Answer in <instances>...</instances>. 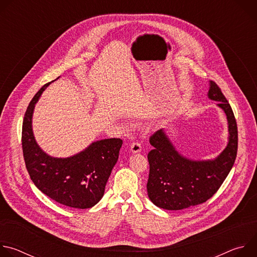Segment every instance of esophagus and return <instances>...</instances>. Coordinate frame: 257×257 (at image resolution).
<instances>
[{"label": "esophagus", "mask_w": 257, "mask_h": 257, "mask_svg": "<svg viewBox=\"0 0 257 257\" xmlns=\"http://www.w3.org/2000/svg\"><path fill=\"white\" fill-rule=\"evenodd\" d=\"M130 151H131L133 154L140 153V152H141V144H140V142L135 141V142L131 143V145H130Z\"/></svg>", "instance_id": "1"}]
</instances>
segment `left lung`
<instances>
[{"instance_id": "8db88e82", "label": "left lung", "mask_w": 257, "mask_h": 257, "mask_svg": "<svg viewBox=\"0 0 257 257\" xmlns=\"http://www.w3.org/2000/svg\"><path fill=\"white\" fill-rule=\"evenodd\" d=\"M207 96L217 101L228 121V144L213 160L195 161L182 156L164 128L154 133V146L149 155L150 176L146 188L150 199L157 206L180 210L205 202L223 184L229 175L238 150V129L232 107L215 82L209 81Z\"/></svg>"}]
</instances>
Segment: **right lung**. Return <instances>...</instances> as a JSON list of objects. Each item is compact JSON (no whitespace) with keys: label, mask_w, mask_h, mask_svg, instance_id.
Instances as JSON below:
<instances>
[{"label":"right lung","mask_w":257,"mask_h":257,"mask_svg":"<svg viewBox=\"0 0 257 257\" xmlns=\"http://www.w3.org/2000/svg\"><path fill=\"white\" fill-rule=\"evenodd\" d=\"M52 82L45 84L33 96L24 115L22 150L25 166L34 185L53 200L69 207L89 208L103 196L123 141L120 138L97 140L69 158L46 154L35 141L32 116L35 103Z\"/></svg>","instance_id":"right-lung-1"}]
</instances>
